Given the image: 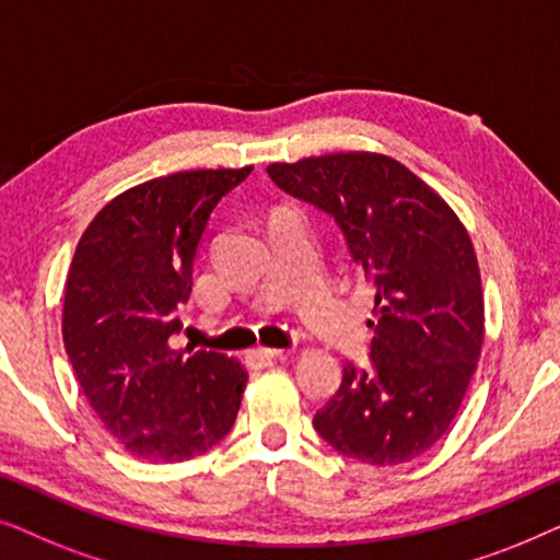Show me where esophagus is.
<instances>
[{"label":"esophagus","mask_w":560,"mask_h":560,"mask_svg":"<svg viewBox=\"0 0 560 560\" xmlns=\"http://www.w3.org/2000/svg\"><path fill=\"white\" fill-rule=\"evenodd\" d=\"M282 354L280 349H267V347H257L247 351V362H252L255 366H265L270 364L272 359H278Z\"/></svg>","instance_id":"34e87169"}]
</instances>
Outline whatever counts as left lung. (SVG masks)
<instances>
[{
  "instance_id": "obj_1",
  "label": "left lung",
  "mask_w": 560,
  "mask_h": 560,
  "mask_svg": "<svg viewBox=\"0 0 560 560\" xmlns=\"http://www.w3.org/2000/svg\"><path fill=\"white\" fill-rule=\"evenodd\" d=\"M267 175L336 221L374 290L370 362L343 364L313 428L362 464L418 458L456 418L485 341L469 234L431 186L377 152L272 163Z\"/></svg>"
}]
</instances>
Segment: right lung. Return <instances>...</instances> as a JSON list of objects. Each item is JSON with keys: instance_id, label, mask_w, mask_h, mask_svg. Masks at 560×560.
I'll use <instances>...</instances> for the list:
<instances>
[{"instance_id": "add662e5", "label": "right lung", "mask_w": 560, "mask_h": 560, "mask_svg": "<svg viewBox=\"0 0 560 560\" xmlns=\"http://www.w3.org/2000/svg\"><path fill=\"white\" fill-rule=\"evenodd\" d=\"M252 173L188 171L148 180L96 213L66 278L63 343L75 380L132 456L186 462L232 431L247 372L171 339L190 298L211 211Z\"/></svg>"}]
</instances>
